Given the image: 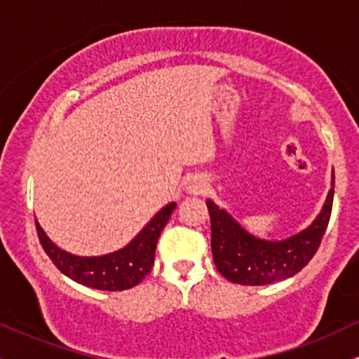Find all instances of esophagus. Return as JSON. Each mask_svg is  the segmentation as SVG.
I'll return each instance as SVG.
<instances>
[{"label": "esophagus", "instance_id": "esophagus-1", "mask_svg": "<svg viewBox=\"0 0 359 359\" xmlns=\"http://www.w3.org/2000/svg\"><path fill=\"white\" fill-rule=\"evenodd\" d=\"M206 189V182L203 177L199 175H192L186 184V191L191 192V194H201Z\"/></svg>", "mask_w": 359, "mask_h": 359}]
</instances>
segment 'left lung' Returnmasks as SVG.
<instances>
[{
    "label": "left lung",
    "instance_id": "1",
    "mask_svg": "<svg viewBox=\"0 0 359 359\" xmlns=\"http://www.w3.org/2000/svg\"><path fill=\"white\" fill-rule=\"evenodd\" d=\"M334 201L332 189L313 224L284 241H263L251 236L225 210L206 201L211 220V252L217 270L233 284L266 285L301 271L318 251L329 225Z\"/></svg>",
    "mask_w": 359,
    "mask_h": 359
}]
</instances>
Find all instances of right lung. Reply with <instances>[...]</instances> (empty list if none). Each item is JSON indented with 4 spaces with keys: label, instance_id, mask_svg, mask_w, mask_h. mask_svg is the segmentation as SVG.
Wrapping results in <instances>:
<instances>
[{
    "label": "right lung",
    "instance_id": "add662e5",
    "mask_svg": "<svg viewBox=\"0 0 359 359\" xmlns=\"http://www.w3.org/2000/svg\"><path fill=\"white\" fill-rule=\"evenodd\" d=\"M170 203L154 215L144 229L118 251L103 256H75L51 243L41 225L36 222L41 246L55 263V266L72 280L93 289L126 290L137 285L153 269L158 237L175 210Z\"/></svg>",
    "mask_w": 359,
    "mask_h": 359
}]
</instances>
